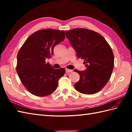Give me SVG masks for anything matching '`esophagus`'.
I'll use <instances>...</instances> for the list:
<instances>
[{"label": "esophagus", "mask_w": 132, "mask_h": 132, "mask_svg": "<svg viewBox=\"0 0 132 132\" xmlns=\"http://www.w3.org/2000/svg\"><path fill=\"white\" fill-rule=\"evenodd\" d=\"M72 71H73V70H72L66 69V72H67V73H68V72H72Z\"/></svg>", "instance_id": "obj_1"}]
</instances>
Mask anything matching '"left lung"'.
<instances>
[{"label":"left lung","mask_w":132,"mask_h":132,"mask_svg":"<svg viewBox=\"0 0 132 132\" xmlns=\"http://www.w3.org/2000/svg\"><path fill=\"white\" fill-rule=\"evenodd\" d=\"M65 32L77 57L85 60L86 64V70H74L80 75L74 85L75 89L87 95L97 93L107 83L113 69L114 55L110 45L94 30L76 28Z\"/></svg>","instance_id":"8db88e82"}]
</instances>
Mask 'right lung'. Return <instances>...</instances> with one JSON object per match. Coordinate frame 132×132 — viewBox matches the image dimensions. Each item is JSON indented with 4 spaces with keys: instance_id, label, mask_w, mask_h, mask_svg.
Here are the masks:
<instances>
[{
    "instance_id": "obj_1",
    "label": "right lung",
    "mask_w": 132,
    "mask_h": 132,
    "mask_svg": "<svg viewBox=\"0 0 132 132\" xmlns=\"http://www.w3.org/2000/svg\"><path fill=\"white\" fill-rule=\"evenodd\" d=\"M65 38L63 30H39L24 42L17 55L16 71L22 84L30 93L43 97L57 89L65 69H54L46 60L51 58L55 45Z\"/></svg>"
}]
</instances>
